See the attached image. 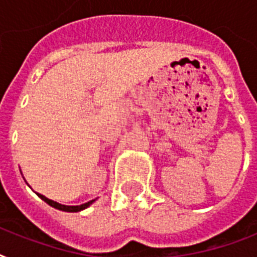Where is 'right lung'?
<instances>
[{
	"mask_svg": "<svg viewBox=\"0 0 257 257\" xmlns=\"http://www.w3.org/2000/svg\"><path fill=\"white\" fill-rule=\"evenodd\" d=\"M40 197H41L44 201H45L46 204H49L50 207L56 208V209H60V211H65V212H78V211H82V209H85V208H88L90 204L94 201V200H90V201H88V203L85 204H81V205H62V204H58L56 203V201H53V200H49L48 197H45V196L40 195V193H37Z\"/></svg>",
	"mask_w": 257,
	"mask_h": 257,
	"instance_id": "obj_1",
	"label": "right lung"
}]
</instances>
